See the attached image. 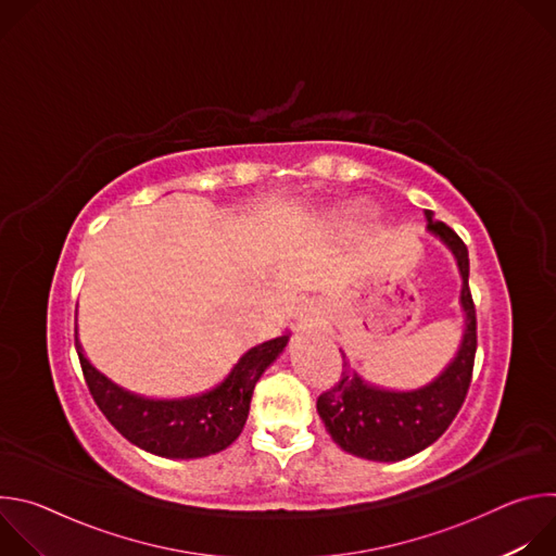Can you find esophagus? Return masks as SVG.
<instances>
[{
  "instance_id": "obj_1",
  "label": "esophagus",
  "mask_w": 556,
  "mask_h": 556,
  "mask_svg": "<svg viewBox=\"0 0 556 556\" xmlns=\"http://www.w3.org/2000/svg\"><path fill=\"white\" fill-rule=\"evenodd\" d=\"M324 321V314H321V309L316 307V305H301L299 307V312H296V324H299V328H314V326H319Z\"/></svg>"
}]
</instances>
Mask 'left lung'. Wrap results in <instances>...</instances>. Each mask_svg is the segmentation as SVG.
Instances as JSON below:
<instances>
[{"mask_svg":"<svg viewBox=\"0 0 556 556\" xmlns=\"http://www.w3.org/2000/svg\"><path fill=\"white\" fill-rule=\"evenodd\" d=\"M427 230L453 253L459 277L464 332L453 361L418 389H382L358 376L343 354V374L334 389L316 401L326 431L348 453L371 462H401L431 446L457 416L472 376L478 321L468 290V251L457 232L425 211Z\"/></svg>","mask_w":556,"mask_h":556,"instance_id":"8db88e82","label":"left lung"}]
</instances>
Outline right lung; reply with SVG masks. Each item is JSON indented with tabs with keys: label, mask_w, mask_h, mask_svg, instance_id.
I'll return each mask as SVG.
<instances>
[{
	"label": "right lung",
	"mask_w": 556,
	"mask_h": 556,
	"mask_svg": "<svg viewBox=\"0 0 556 556\" xmlns=\"http://www.w3.org/2000/svg\"><path fill=\"white\" fill-rule=\"evenodd\" d=\"M290 332L251 348L228 376L185 399H147L101 374L84 354L78 334L74 345L90 393L112 427L138 448L167 459H195L224 451L240 438L253 389L262 374L279 358Z\"/></svg>",
	"instance_id": "1"
}]
</instances>
